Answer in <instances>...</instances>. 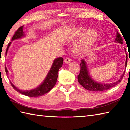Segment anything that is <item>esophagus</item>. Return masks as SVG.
Returning <instances> with one entry per match:
<instances>
[{
    "mask_svg": "<svg viewBox=\"0 0 130 130\" xmlns=\"http://www.w3.org/2000/svg\"><path fill=\"white\" fill-rule=\"evenodd\" d=\"M71 62V58H69V57H66L64 59V63H66V64H68L69 63H70Z\"/></svg>",
    "mask_w": 130,
    "mask_h": 130,
    "instance_id": "obj_1",
    "label": "esophagus"
}]
</instances>
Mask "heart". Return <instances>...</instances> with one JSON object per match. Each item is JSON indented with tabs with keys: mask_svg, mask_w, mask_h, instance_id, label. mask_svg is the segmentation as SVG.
<instances>
[{
	"mask_svg": "<svg viewBox=\"0 0 130 130\" xmlns=\"http://www.w3.org/2000/svg\"><path fill=\"white\" fill-rule=\"evenodd\" d=\"M86 29L83 26H79L74 28L67 35V40L69 42L74 41L82 35L79 41L76 44L74 50L76 53H80L88 48L98 38L97 32L94 29H89L85 34Z\"/></svg>",
	"mask_w": 130,
	"mask_h": 130,
	"instance_id": "b5f03b06",
	"label": "heart"
}]
</instances>
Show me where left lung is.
<instances>
[{"label":"left lung","instance_id":"1","mask_svg":"<svg viewBox=\"0 0 130 130\" xmlns=\"http://www.w3.org/2000/svg\"><path fill=\"white\" fill-rule=\"evenodd\" d=\"M123 40H122L121 36L119 34L118 32L117 31V35L116 38L115 39V42H118V43H120L122 44L123 43ZM127 54H126V56H127V58H126L125 61V68L127 67ZM130 60V59H129ZM80 63V72L79 76H77V79L79 83L82 86L83 88L86 89L90 90V91H94V92H98V91H104V90H106L112 88V87L116 86V85L120 82L124 77V74H125V72L123 73L121 76V78L115 82L112 83H106V84H103V83H98L94 81L93 79H92L88 73V70L87 69L86 62L84 60H82L81 61Z\"/></svg>","mask_w":130,"mask_h":130}]
</instances>
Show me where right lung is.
Listing matches in <instances>:
<instances>
[{"label": "right lung", "mask_w": 130, "mask_h": 130, "mask_svg": "<svg viewBox=\"0 0 130 130\" xmlns=\"http://www.w3.org/2000/svg\"><path fill=\"white\" fill-rule=\"evenodd\" d=\"M25 34L24 32H23V26L19 27L17 31L15 32V34L13 35V37L12 38V41H13L17 39L20 38L21 37H24ZM11 42H9L8 44V47H7L6 50V55L8 53V50L9 48ZM63 63V58L59 57L55 59L53 61V63L51 66L50 70L48 73L47 77H46L45 79L44 80L43 82L37 88L34 89L30 90H22L20 89H18L11 82H10V84L13 87V89H15L16 91H17L19 93L21 94H23L24 95L27 96L29 97H38L41 96L45 95L47 93L52 89L54 85H56L57 82V80L58 77V72L60 68L62 67ZM5 72H6V74L8 73V71L7 70V68L5 66ZM8 75V74H7Z\"/></svg>", "instance_id": "obj_1"}]
</instances>
